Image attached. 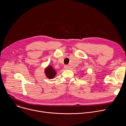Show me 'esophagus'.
Instances as JSON below:
<instances>
[{"label": "esophagus", "instance_id": "obj_1", "mask_svg": "<svg viewBox=\"0 0 126 126\" xmlns=\"http://www.w3.org/2000/svg\"><path fill=\"white\" fill-rule=\"evenodd\" d=\"M68 68H69V67H68V65H65L64 66V68L65 69H68Z\"/></svg>", "mask_w": 126, "mask_h": 126}]
</instances>
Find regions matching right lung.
<instances>
[{
  "instance_id": "add662e5",
  "label": "right lung",
  "mask_w": 126,
  "mask_h": 126,
  "mask_svg": "<svg viewBox=\"0 0 126 126\" xmlns=\"http://www.w3.org/2000/svg\"><path fill=\"white\" fill-rule=\"evenodd\" d=\"M44 73L47 78L52 79H54L56 76L57 72L51 65H48L45 68Z\"/></svg>"
}]
</instances>
